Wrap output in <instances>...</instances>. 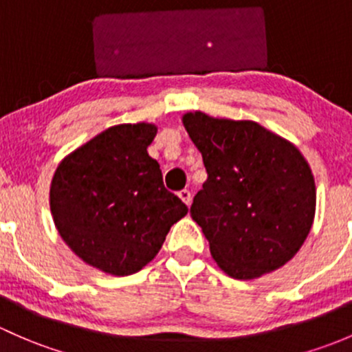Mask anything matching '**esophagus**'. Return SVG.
<instances>
[{
  "mask_svg": "<svg viewBox=\"0 0 352 352\" xmlns=\"http://www.w3.org/2000/svg\"><path fill=\"white\" fill-rule=\"evenodd\" d=\"M177 197H179L181 200L186 203L188 206L191 205V191H190V190H181L179 193H177Z\"/></svg>",
  "mask_w": 352,
  "mask_h": 352,
  "instance_id": "34e87169",
  "label": "esophagus"
}]
</instances>
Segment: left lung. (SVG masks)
Here are the masks:
<instances>
[{
    "instance_id": "8db88e82",
    "label": "left lung",
    "mask_w": 352,
    "mask_h": 352,
    "mask_svg": "<svg viewBox=\"0 0 352 352\" xmlns=\"http://www.w3.org/2000/svg\"><path fill=\"white\" fill-rule=\"evenodd\" d=\"M206 181L190 215L227 274L251 280L298 252L315 215L311 171L293 144L256 122L186 113Z\"/></svg>"
}]
</instances>
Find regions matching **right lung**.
Listing matches in <instances>:
<instances>
[{
    "mask_svg": "<svg viewBox=\"0 0 352 352\" xmlns=\"http://www.w3.org/2000/svg\"><path fill=\"white\" fill-rule=\"evenodd\" d=\"M155 133L151 123L110 126L69 154L50 186L64 242L89 266L115 276L142 270L188 213L147 152Z\"/></svg>",
    "mask_w": 352,
    "mask_h": 352,
    "instance_id": "right-lung-1",
    "label": "right lung"
}]
</instances>
